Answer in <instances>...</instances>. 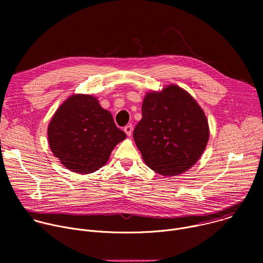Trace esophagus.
Here are the masks:
<instances>
[{
  "mask_svg": "<svg viewBox=\"0 0 263 263\" xmlns=\"http://www.w3.org/2000/svg\"><path fill=\"white\" fill-rule=\"evenodd\" d=\"M132 130H133L132 125H127V126L124 128V131H125V133L127 134V136H131V134H132Z\"/></svg>",
  "mask_w": 263,
  "mask_h": 263,
  "instance_id": "34e87169",
  "label": "esophagus"
}]
</instances>
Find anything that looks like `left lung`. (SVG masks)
<instances>
[{
    "label": "left lung",
    "mask_w": 263,
    "mask_h": 263,
    "mask_svg": "<svg viewBox=\"0 0 263 263\" xmlns=\"http://www.w3.org/2000/svg\"><path fill=\"white\" fill-rule=\"evenodd\" d=\"M133 138L144 163L164 177L193 167L209 139L205 112L185 89L171 84L145 93Z\"/></svg>",
    "instance_id": "left-lung-1"
}]
</instances>
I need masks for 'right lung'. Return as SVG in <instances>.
I'll list each match as a JSON object with an SVG mask.
<instances>
[{
  "label": "right lung",
  "mask_w": 263,
  "mask_h": 263,
  "mask_svg": "<svg viewBox=\"0 0 263 263\" xmlns=\"http://www.w3.org/2000/svg\"><path fill=\"white\" fill-rule=\"evenodd\" d=\"M126 138L111 114L91 95L68 97L56 110L48 140L55 157L67 170L90 174L105 165L115 146Z\"/></svg>",
  "instance_id": "1"
}]
</instances>
